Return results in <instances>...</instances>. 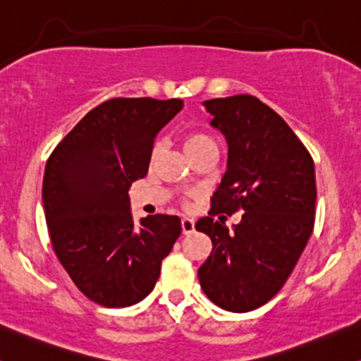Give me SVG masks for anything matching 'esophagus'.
I'll use <instances>...</instances> for the list:
<instances>
[{
  "label": "esophagus",
  "mask_w": 361,
  "mask_h": 361,
  "mask_svg": "<svg viewBox=\"0 0 361 361\" xmlns=\"http://www.w3.org/2000/svg\"><path fill=\"white\" fill-rule=\"evenodd\" d=\"M180 226H182V233L184 235L192 233L194 232V220H191V218H182Z\"/></svg>",
  "instance_id": "1"
}]
</instances>
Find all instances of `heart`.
<instances>
[{
	"label": "heart",
	"instance_id": "obj_1",
	"mask_svg": "<svg viewBox=\"0 0 361 361\" xmlns=\"http://www.w3.org/2000/svg\"><path fill=\"white\" fill-rule=\"evenodd\" d=\"M182 145H184V149H185V153L189 155V159L194 155H197V153H201L202 149L216 147V143H214L213 137L209 135H206V133H201V131H191V133H188V135H184V137H182ZM159 149H160L159 143L153 145V148H152L153 159L157 157Z\"/></svg>",
	"mask_w": 361,
	"mask_h": 361
}]
</instances>
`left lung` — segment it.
I'll list each match as a JSON object with an SVG mask.
<instances>
[{
	"mask_svg": "<svg viewBox=\"0 0 361 361\" xmlns=\"http://www.w3.org/2000/svg\"><path fill=\"white\" fill-rule=\"evenodd\" d=\"M212 126L228 143V164L196 230L212 238L197 269L201 288L230 312H249L281 290L300 259L315 220V170L309 149L281 116L252 95L206 100ZM244 211L228 231L212 218Z\"/></svg>",
	"mask_w": 361,
	"mask_h": 361,
	"instance_id": "obj_1",
	"label": "left lung"
}]
</instances>
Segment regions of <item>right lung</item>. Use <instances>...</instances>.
Returning a JSON list of instances; mask_svg holds the SVG:
<instances>
[{"mask_svg":"<svg viewBox=\"0 0 361 361\" xmlns=\"http://www.w3.org/2000/svg\"><path fill=\"white\" fill-rule=\"evenodd\" d=\"M180 99H111L97 105L47 159L42 202L56 256L87 298L129 307L155 288L182 232L172 214L133 221L128 191L143 179L157 133Z\"/></svg>","mask_w":361,"mask_h":361,"instance_id":"1","label":"right lung"}]
</instances>
